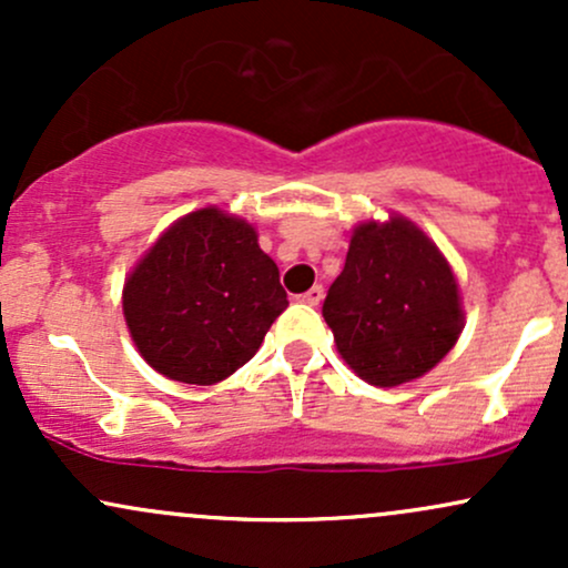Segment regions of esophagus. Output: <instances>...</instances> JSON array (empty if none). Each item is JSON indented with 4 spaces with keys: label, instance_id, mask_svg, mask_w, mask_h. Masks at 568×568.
<instances>
[{
    "label": "esophagus",
    "instance_id": "34e87169",
    "mask_svg": "<svg viewBox=\"0 0 568 568\" xmlns=\"http://www.w3.org/2000/svg\"><path fill=\"white\" fill-rule=\"evenodd\" d=\"M323 296H325L323 285H312L310 291H306V293H302V296H298V302H304V304H310V306H317V304L323 302Z\"/></svg>",
    "mask_w": 568,
    "mask_h": 568
}]
</instances>
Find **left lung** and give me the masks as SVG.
I'll return each mask as SVG.
<instances>
[{
  "label": "left lung",
  "mask_w": 568,
  "mask_h": 568,
  "mask_svg": "<svg viewBox=\"0 0 568 568\" xmlns=\"http://www.w3.org/2000/svg\"><path fill=\"white\" fill-rule=\"evenodd\" d=\"M344 363L374 387L433 371L465 328L459 283L440 247L414 221H361L323 304Z\"/></svg>",
  "instance_id": "obj_1"
}]
</instances>
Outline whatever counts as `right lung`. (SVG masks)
<instances>
[{"label":"right lung","instance_id":"right-lung-1","mask_svg":"<svg viewBox=\"0 0 568 568\" xmlns=\"http://www.w3.org/2000/svg\"><path fill=\"white\" fill-rule=\"evenodd\" d=\"M288 306L277 264L245 219L216 205L173 221L125 277L122 315L143 361L184 384L245 366Z\"/></svg>","mask_w":568,"mask_h":568}]
</instances>
